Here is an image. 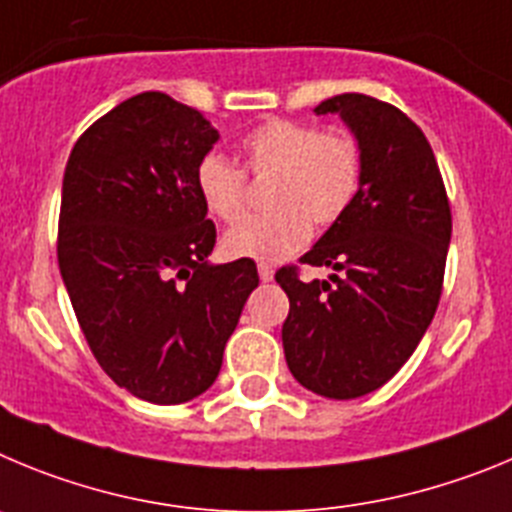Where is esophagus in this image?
Returning a JSON list of instances; mask_svg holds the SVG:
<instances>
[{
  "mask_svg": "<svg viewBox=\"0 0 512 512\" xmlns=\"http://www.w3.org/2000/svg\"><path fill=\"white\" fill-rule=\"evenodd\" d=\"M257 273H260L262 283H270V280H273V275H275V267L270 265V262H260V265H257Z\"/></svg>",
  "mask_w": 512,
  "mask_h": 512,
  "instance_id": "1",
  "label": "esophagus"
}]
</instances>
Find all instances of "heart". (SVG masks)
I'll list each match as a JSON object with an SVG mask.
<instances>
[{
  "instance_id": "heart-1",
  "label": "heart",
  "mask_w": 512,
  "mask_h": 512,
  "mask_svg": "<svg viewBox=\"0 0 512 512\" xmlns=\"http://www.w3.org/2000/svg\"><path fill=\"white\" fill-rule=\"evenodd\" d=\"M239 150L242 168L216 153L196 165V191L206 211L227 224L245 214V173L270 178V211L247 216L224 234L222 250L234 260H285L306 245L311 222H339L362 186V147L347 132H321L313 124L275 117L247 132Z\"/></svg>"
}]
</instances>
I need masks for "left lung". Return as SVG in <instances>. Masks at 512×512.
I'll list each match as a JSON object with an SVG mask.
<instances>
[{
	"instance_id": "obj_1",
	"label": "left lung",
	"mask_w": 512,
	"mask_h": 512,
	"mask_svg": "<svg viewBox=\"0 0 512 512\" xmlns=\"http://www.w3.org/2000/svg\"><path fill=\"white\" fill-rule=\"evenodd\" d=\"M316 114H342L362 147V186L347 214L298 262L334 267L301 280L275 273L288 293V370L303 388L349 400L382 388L408 362L444 290L451 209L434 150L388 101L339 94Z\"/></svg>"
}]
</instances>
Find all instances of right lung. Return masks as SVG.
<instances>
[{"label": "right lung", "mask_w": 512, "mask_h": 512, "mask_svg": "<svg viewBox=\"0 0 512 512\" xmlns=\"http://www.w3.org/2000/svg\"><path fill=\"white\" fill-rule=\"evenodd\" d=\"M219 140L160 91L122 101L78 137L63 176L58 267L101 370L147 403L211 388L257 288V265H209L216 227L196 165Z\"/></svg>", "instance_id": "add662e5"}]
</instances>
